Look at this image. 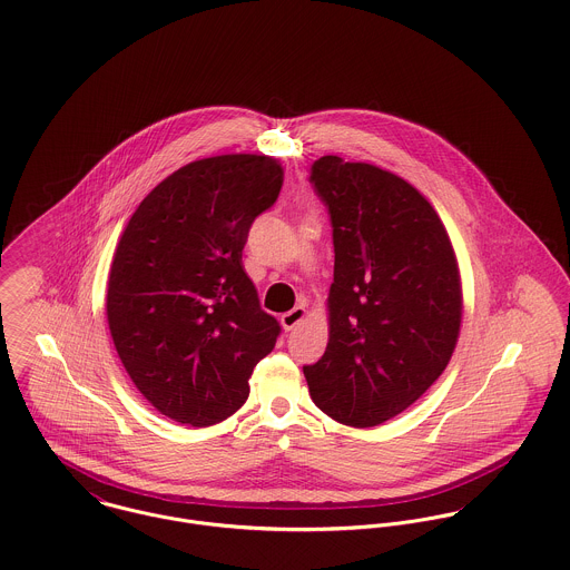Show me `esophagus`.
Instances as JSON below:
<instances>
[{"instance_id":"obj_1","label":"esophagus","mask_w":570,"mask_h":570,"mask_svg":"<svg viewBox=\"0 0 570 570\" xmlns=\"http://www.w3.org/2000/svg\"><path fill=\"white\" fill-rule=\"evenodd\" d=\"M304 318H306V308H304V306H295L293 311L284 313L279 321H282V327L288 332V330H293L295 325H299Z\"/></svg>"}]
</instances>
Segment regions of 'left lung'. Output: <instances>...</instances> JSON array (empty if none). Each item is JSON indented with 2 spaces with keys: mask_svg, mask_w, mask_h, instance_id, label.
Masks as SVG:
<instances>
[{
  "mask_svg": "<svg viewBox=\"0 0 570 570\" xmlns=\"http://www.w3.org/2000/svg\"><path fill=\"white\" fill-rule=\"evenodd\" d=\"M311 181L332 220L334 282L327 347L304 376L325 415L379 426L450 363L463 313L456 255L433 205L402 177L325 155Z\"/></svg>",
  "mask_w": 570,
  "mask_h": 570,
  "instance_id": "1",
  "label": "left lung"
}]
</instances>
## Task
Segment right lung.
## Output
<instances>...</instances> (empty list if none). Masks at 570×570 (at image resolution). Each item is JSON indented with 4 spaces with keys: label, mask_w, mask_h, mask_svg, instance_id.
Instances as JSON below:
<instances>
[{
    "label": "right lung",
    "mask_w": 570,
    "mask_h": 570,
    "mask_svg": "<svg viewBox=\"0 0 570 570\" xmlns=\"http://www.w3.org/2000/svg\"><path fill=\"white\" fill-rule=\"evenodd\" d=\"M266 155L191 161L150 191L116 247L107 321L139 393L196 429L234 415L279 323L259 308L243 266L255 218L282 190Z\"/></svg>",
    "instance_id": "right-lung-1"
}]
</instances>
